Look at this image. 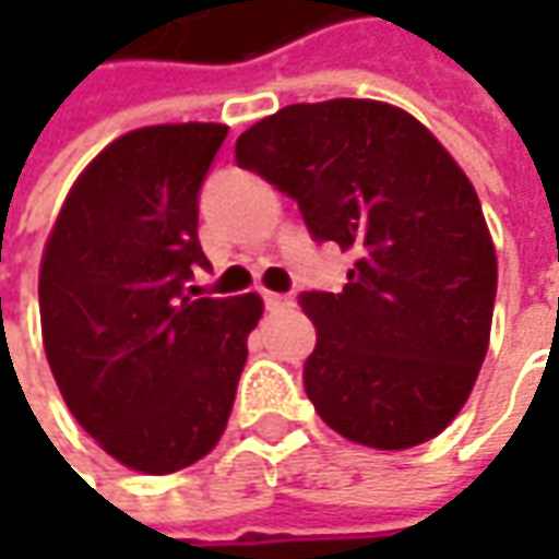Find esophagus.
I'll return each instance as SVG.
<instances>
[{
  "instance_id": "34e87169",
  "label": "esophagus",
  "mask_w": 559,
  "mask_h": 559,
  "mask_svg": "<svg viewBox=\"0 0 559 559\" xmlns=\"http://www.w3.org/2000/svg\"><path fill=\"white\" fill-rule=\"evenodd\" d=\"M292 295H276V292H264V308L267 311H280V308H289Z\"/></svg>"
}]
</instances>
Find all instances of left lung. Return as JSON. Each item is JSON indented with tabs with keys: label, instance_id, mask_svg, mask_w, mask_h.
<instances>
[{
	"label": "left lung",
	"instance_id": "8db88e82",
	"mask_svg": "<svg viewBox=\"0 0 559 559\" xmlns=\"http://www.w3.org/2000/svg\"><path fill=\"white\" fill-rule=\"evenodd\" d=\"M236 162L357 258L345 289L298 298L317 326L313 411L379 451L436 439L476 385L498 292L466 174L417 118L370 98L289 105L236 140Z\"/></svg>",
	"mask_w": 559,
	"mask_h": 559
}]
</instances>
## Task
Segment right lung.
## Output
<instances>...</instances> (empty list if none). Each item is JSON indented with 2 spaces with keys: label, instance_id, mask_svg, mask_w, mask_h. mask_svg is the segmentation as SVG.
I'll list each match as a JSON object with an SVG mask.
<instances>
[{
  "label": "right lung",
  "instance_id": "1",
  "mask_svg": "<svg viewBox=\"0 0 559 559\" xmlns=\"http://www.w3.org/2000/svg\"><path fill=\"white\" fill-rule=\"evenodd\" d=\"M224 123L123 133L76 177L39 267L43 345L74 419L115 461L148 476L221 441L264 305L189 298L199 189Z\"/></svg>",
  "mask_w": 559,
  "mask_h": 559
}]
</instances>
